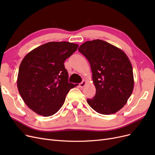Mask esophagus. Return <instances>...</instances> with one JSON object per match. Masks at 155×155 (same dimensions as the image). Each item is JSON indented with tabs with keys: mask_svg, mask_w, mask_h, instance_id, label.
Here are the masks:
<instances>
[{
	"mask_svg": "<svg viewBox=\"0 0 155 155\" xmlns=\"http://www.w3.org/2000/svg\"><path fill=\"white\" fill-rule=\"evenodd\" d=\"M85 84H86V81L85 80H83L81 83H80L79 84V87H80V88H83V87H85Z\"/></svg>",
	"mask_w": 155,
	"mask_h": 155,
	"instance_id": "esophagus-1",
	"label": "esophagus"
}]
</instances>
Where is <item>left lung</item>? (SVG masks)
<instances>
[{
    "label": "left lung",
    "mask_w": 155,
    "mask_h": 155,
    "mask_svg": "<svg viewBox=\"0 0 155 155\" xmlns=\"http://www.w3.org/2000/svg\"><path fill=\"white\" fill-rule=\"evenodd\" d=\"M78 50L88 59L92 72L96 94L87 99L97 112L109 115L127 102L134 88L132 64L123 50L105 41H86Z\"/></svg>",
    "instance_id": "obj_1"
}]
</instances>
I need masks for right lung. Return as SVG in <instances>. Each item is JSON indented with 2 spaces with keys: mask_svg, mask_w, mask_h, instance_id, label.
<instances>
[{
  "mask_svg": "<svg viewBox=\"0 0 155 155\" xmlns=\"http://www.w3.org/2000/svg\"><path fill=\"white\" fill-rule=\"evenodd\" d=\"M79 45L67 41L50 42L31 50L18 69L17 88L25 104L35 113L52 116L63 105L70 89L64 61Z\"/></svg>",
  "mask_w": 155,
  "mask_h": 155,
  "instance_id": "right-lung-1",
  "label": "right lung"
}]
</instances>
